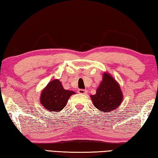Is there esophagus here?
Masks as SVG:
<instances>
[{
  "label": "esophagus",
  "mask_w": 158,
  "mask_h": 158,
  "mask_svg": "<svg viewBox=\"0 0 158 158\" xmlns=\"http://www.w3.org/2000/svg\"><path fill=\"white\" fill-rule=\"evenodd\" d=\"M77 92L80 93V94H85V93H87V90L84 89H78Z\"/></svg>",
  "instance_id": "esophagus-1"
}]
</instances>
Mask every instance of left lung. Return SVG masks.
Here are the masks:
<instances>
[{"instance_id": "obj_1", "label": "left lung", "mask_w": 158, "mask_h": 158, "mask_svg": "<svg viewBox=\"0 0 158 158\" xmlns=\"http://www.w3.org/2000/svg\"><path fill=\"white\" fill-rule=\"evenodd\" d=\"M102 75V81L96 90V94L90 95V98L93 105L99 110L109 112L118 107L123 95L118 83L113 77L107 73Z\"/></svg>"}]
</instances>
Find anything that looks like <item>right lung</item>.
I'll use <instances>...</instances> for the list:
<instances>
[{
	"label": "right lung",
	"mask_w": 158,
	"mask_h": 158,
	"mask_svg": "<svg viewBox=\"0 0 158 158\" xmlns=\"http://www.w3.org/2000/svg\"><path fill=\"white\" fill-rule=\"evenodd\" d=\"M75 94L73 90H65L58 79L53 80L42 90L40 101L51 112H58L65 107L69 97Z\"/></svg>",
	"instance_id": "add662e5"
}]
</instances>
